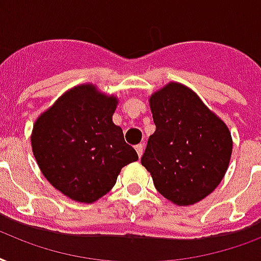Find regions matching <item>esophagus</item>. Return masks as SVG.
Here are the masks:
<instances>
[{"label":"esophagus","mask_w":261,"mask_h":261,"mask_svg":"<svg viewBox=\"0 0 261 261\" xmlns=\"http://www.w3.org/2000/svg\"><path fill=\"white\" fill-rule=\"evenodd\" d=\"M143 151H144V147H143V144L136 145V152H137V155H139V158H141V155H143Z\"/></svg>","instance_id":"esophagus-1"}]
</instances>
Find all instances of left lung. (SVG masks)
Returning a JSON list of instances; mask_svg holds the SVG:
<instances>
[{
    "label": "left lung",
    "mask_w": 261,
    "mask_h": 261,
    "mask_svg": "<svg viewBox=\"0 0 261 261\" xmlns=\"http://www.w3.org/2000/svg\"><path fill=\"white\" fill-rule=\"evenodd\" d=\"M149 106L156 130L149 136L141 165L171 203H197L225 177L233 149L229 128L179 83H169L151 95Z\"/></svg>",
    "instance_id": "8db88e82"
}]
</instances>
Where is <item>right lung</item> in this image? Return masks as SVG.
I'll return each mask as SVG.
<instances>
[{
	"instance_id": "1",
	"label": "right lung",
	"mask_w": 261,
	"mask_h": 261,
	"mask_svg": "<svg viewBox=\"0 0 261 261\" xmlns=\"http://www.w3.org/2000/svg\"><path fill=\"white\" fill-rule=\"evenodd\" d=\"M117 103L116 96L82 84L62 95L34 125L31 144L38 166L69 199L94 203L114 187L122 167L139 159L113 122Z\"/></svg>"
}]
</instances>
